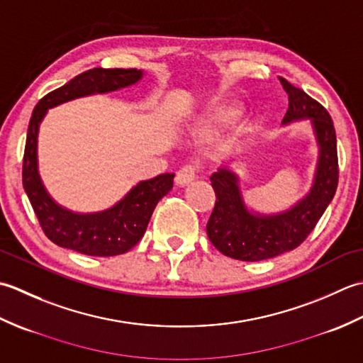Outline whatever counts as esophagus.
I'll use <instances>...</instances> for the list:
<instances>
[{"instance_id": "esophagus-1", "label": "esophagus", "mask_w": 363, "mask_h": 363, "mask_svg": "<svg viewBox=\"0 0 363 363\" xmlns=\"http://www.w3.org/2000/svg\"><path fill=\"white\" fill-rule=\"evenodd\" d=\"M198 174V167L196 165H184L182 168H179V172L176 173V184L177 186H187L191 181L195 179Z\"/></svg>"}]
</instances>
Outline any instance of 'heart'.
<instances>
[{"label": "heart", "mask_w": 363, "mask_h": 363, "mask_svg": "<svg viewBox=\"0 0 363 363\" xmlns=\"http://www.w3.org/2000/svg\"><path fill=\"white\" fill-rule=\"evenodd\" d=\"M238 107L233 104H220L217 107H213L212 111L204 113L203 117H199L196 121L198 128H204V129H220L230 125L237 117H238Z\"/></svg>", "instance_id": "b5f03b06"}]
</instances>
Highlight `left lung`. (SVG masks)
Masks as SVG:
<instances>
[{
	"label": "left lung",
	"mask_w": 363,
	"mask_h": 363,
	"mask_svg": "<svg viewBox=\"0 0 363 363\" xmlns=\"http://www.w3.org/2000/svg\"><path fill=\"white\" fill-rule=\"evenodd\" d=\"M289 95V109L282 125L311 120L318 145V162L311 191L289 211L274 215L252 213L246 207L238 176L220 168L211 176L217 201L207 221L212 245L228 257L257 262L298 248L317 226L333 201L338 184L337 137L328 111L301 89L279 78Z\"/></svg>",
	"instance_id": "8db88e82"
}]
</instances>
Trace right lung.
Here are the masks:
<instances>
[{
  "label": "right lung",
  "mask_w": 363,
  "mask_h": 363,
  "mask_svg": "<svg viewBox=\"0 0 363 363\" xmlns=\"http://www.w3.org/2000/svg\"><path fill=\"white\" fill-rule=\"evenodd\" d=\"M142 76L143 72L135 68H91L68 81L65 86L50 91L34 107L23 156V189L45 235L57 246L95 257L125 254L143 237L154 207L173 189L174 174H159L152 179L138 182L111 209L78 213L54 201L38 174L37 137L48 109L74 98L107 94L133 86L142 79Z\"/></svg>",
  "instance_id": "1"
}]
</instances>
